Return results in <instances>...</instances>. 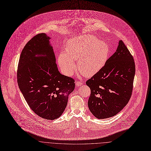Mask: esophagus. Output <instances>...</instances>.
I'll return each mask as SVG.
<instances>
[{
	"label": "esophagus",
	"mask_w": 151,
	"mask_h": 151,
	"mask_svg": "<svg viewBox=\"0 0 151 151\" xmlns=\"http://www.w3.org/2000/svg\"><path fill=\"white\" fill-rule=\"evenodd\" d=\"M82 84H83V83H81L80 81H76V85L77 86H80L81 85H82Z\"/></svg>",
	"instance_id": "obj_1"
}]
</instances>
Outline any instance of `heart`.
Wrapping results in <instances>:
<instances>
[{
    "instance_id": "1",
    "label": "heart",
    "mask_w": 151,
    "mask_h": 151,
    "mask_svg": "<svg viewBox=\"0 0 151 151\" xmlns=\"http://www.w3.org/2000/svg\"><path fill=\"white\" fill-rule=\"evenodd\" d=\"M108 43L92 35H81L69 39L65 52L58 56V64L66 76L73 74L76 68L74 61H77L78 70L85 76H93L105 65L110 54Z\"/></svg>"
}]
</instances>
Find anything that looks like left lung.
<instances>
[{
	"mask_svg": "<svg viewBox=\"0 0 151 151\" xmlns=\"http://www.w3.org/2000/svg\"><path fill=\"white\" fill-rule=\"evenodd\" d=\"M135 64L133 56L122 40L104 68L86 84L91 93L90 111L98 119L113 116L128 104L133 91Z\"/></svg>",
	"mask_w": 151,
	"mask_h": 151,
	"instance_id": "left-lung-1",
	"label": "left lung"
}]
</instances>
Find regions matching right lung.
Instances as JSON below:
<instances>
[{"mask_svg": "<svg viewBox=\"0 0 151 151\" xmlns=\"http://www.w3.org/2000/svg\"><path fill=\"white\" fill-rule=\"evenodd\" d=\"M45 33L25 45L19 60L17 82L27 103L38 116L53 120L64 112L74 80L58 71L55 55Z\"/></svg>", "mask_w": 151, "mask_h": 151, "instance_id": "add662e5", "label": "right lung"}]
</instances>
